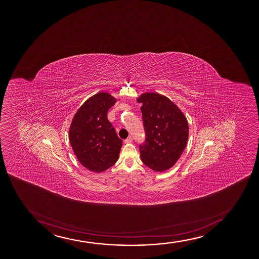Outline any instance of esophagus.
Returning a JSON list of instances; mask_svg holds the SVG:
<instances>
[{
  "mask_svg": "<svg viewBox=\"0 0 259 259\" xmlns=\"http://www.w3.org/2000/svg\"><path fill=\"white\" fill-rule=\"evenodd\" d=\"M133 142V138L131 137H128L126 140L124 141L125 143H131Z\"/></svg>",
  "mask_w": 259,
  "mask_h": 259,
  "instance_id": "obj_1",
  "label": "esophagus"
}]
</instances>
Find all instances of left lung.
Here are the masks:
<instances>
[{"label": "left lung", "mask_w": 259, "mask_h": 259, "mask_svg": "<svg viewBox=\"0 0 259 259\" xmlns=\"http://www.w3.org/2000/svg\"><path fill=\"white\" fill-rule=\"evenodd\" d=\"M137 100L143 104L146 136L145 143L140 145L141 159L155 172L169 169L188 143V119L174 102L159 93H143Z\"/></svg>", "instance_id": "8db88e82"}]
</instances>
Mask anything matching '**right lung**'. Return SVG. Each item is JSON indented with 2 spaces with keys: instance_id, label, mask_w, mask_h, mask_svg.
<instances>
[{
  "instance_id": "1",
  "label": "right lung",
  "mask_w": 259,
  "mask_h": 259,
  "mask_svg": "<svg viewBox=\"0 0 259 259\" xmlns=\"http://www.w3.org/2000/svg\"><path fill=\"white\" fill-rule=\"evenodd\" d=\"M118 100L107 93H97L81 105L71 121V148L78 161L92 172H104L118 160L122 141L107 118L108 110Z\"/></svg>"
}]
</instances>
